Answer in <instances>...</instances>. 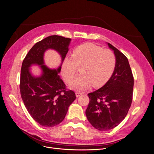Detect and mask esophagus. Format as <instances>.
<instances>
[{
  "instance_id": "obj_1",
  "label": "esophagus",
  "mask_w": 154,
  "mask_h": 154,
  "mask_svg": "<svg viewBox=\"0 0 154 154\" xmlns=\"http://www.w3.org/2000/svg\"><path fill=\"white\" fill-rule=\"evenodd\" d=\"M82 94H83V93H82V92L76 91V97H79L80 95Z\"/></svg>"
}]
</instances>
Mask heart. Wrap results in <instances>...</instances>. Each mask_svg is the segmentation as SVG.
<instances>
[{"mask_svg": "<svg viewBox=\"0 0 154 154\" xmlns=\"http://www.w3.org/2000/svg\"><path fill=\"white\" fill-rule=\"evenodd\" d=\"M116 64V56L112 51L89 42L73 49L71 57L64 60L61 71L65 81L70 83L79 68L81 75L73 80L70 86L84 90L91 85L94 88L105 85L113 76Z\"/></svg>", "mask_w": 154, "mask_h": 154, "instance_id": "obj_1", "label": "heart"}]
</instances>
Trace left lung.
<instances>
[{
  "label": "left lung",
  "mask_w": 154,
  "mask_h": 154,
  "mask_svg": "<svg viewBox=\"0 0 154 154\" xmlns=\"http://www.w3.org/2000/svg\"><path fill=\"white\" fill-rule=\"evenodd\" d=\"M117 59L112 78L101 88L88 94L86 115L91 125L101 131L111 130L125 118L133 98L134 76L127 57L108 43Z\"/></svg>",
  "instance_id": "left-lung-1"
}]
</instances>
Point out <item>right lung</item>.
<instances>
[{"label":"right lung","instance_id":"add662e5","mask_svg":"<svg viewBox=\"0 0 154 154\" xmlns=\"http://www.w3.org/2000/svg\"><path fill=\"white\" fill-rule=\"evenodd\" d=\"M70 38L50 35L36 42L29 51L22 64L20 91L24 104L32 118L41 125L54 127L65 118L69 106L76 99L75 93L67 90L57 69L44 65V53L48 49L57 51L62 62L68 53ZM32 64L41 66L43 71L39 77H33L29 71Z\"/></svg>","mask_w":154,"mask_h":154}]
</instances>
